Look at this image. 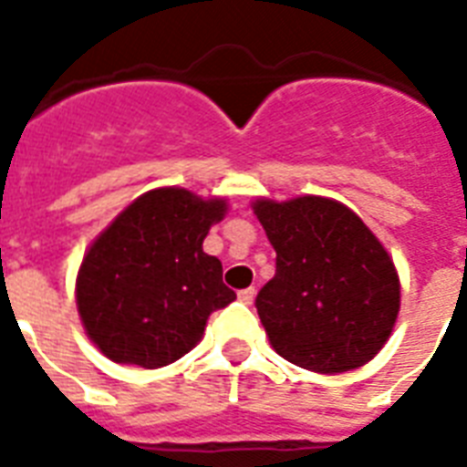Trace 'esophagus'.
I'll list each match as a JSON object with an SVG mask.
<instances>
[{"instance_id": "34e87169", "label": "esophagus", "mask_w": 467, "mask_h": 467, "mask_svg": "<svg viewBox=\"0 0 467 467\" xmlns=\"http://www.w3.org/2000/svg\"><path fill=\"white\" fill-rule=\"evenodd\" d=\"M254 296H256L254 288H244V291L237 293V298H240L244 306H252V303H254Z\"/></svg>"}]
</instances>
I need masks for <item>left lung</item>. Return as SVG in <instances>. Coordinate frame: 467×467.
I'll use <instances>...</instances> for the list:
<instances>
[{
	"label": "left lung",
	"instance_id": "1",
	"mask_svg": "<svg viewBox=\"0 0 467 467\" xmlns=\"http://www.w3.org/2000/svg\"><path fill=\"white\" fill-rule=\"evenodd\" d=\"M252 208L276 249V274L256 296L276 354L315 373L368 363L400 312L398 271L376 234L332 198H256Z\"/></svg>",
	"mask_w": 467,
	"mask_h": 467
}]
</instances>
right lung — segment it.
Listing matches in <instances>:
<instances>
[{"instance_id":"1","label":"right lung","mask_w":467,"mask_h":467,"mask_svg":"<svg viewBox=\"0 0 467 467\" xmlns=\"http://www.w3.org/2000/svg\"><path fill=\"white\" fill-rule=\"evenodd\" d=\"M225 213V198L164 186L135 198L91 242L77 274V310L101 354L161 368L196 347L211 312L237 298L220 259L203 252Z\"/></svg>"}]
</instances>
